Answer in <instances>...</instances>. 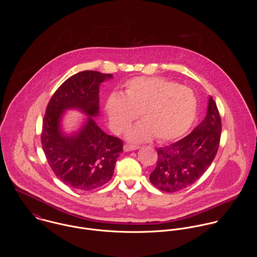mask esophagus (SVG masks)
Returning <instances> with one entry per match:
<instances>
[{"label":"esophagus","instance_id":"34e87169","mask_svg":"<svg viewBox=\"0 0 257 257\" xmlns=\"http://www.w3.org/2000/svg\"><path fill=\"white\" fill-rule=\"evenodd\" d=\"M139 148H140V147L134 146V145H124V147H123L124 151H133V150H137Z\"/></svg>","mask_w":257,"mask_h":257}]
</instances>
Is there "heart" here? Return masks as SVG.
I'll return each mask as SVG.
<instances>
[{"mask_svg": "<svg viewBox=\"0 0 257 257\" xmlns=\"http://www.w3.org/2000/svg\"><path fill=\"white\" fill-rule=\"evenodd\" d=\"M196 110L197 100L191 89L158 77L131 79L121 95H110L105 104L115 133L124 132L142 114L145 120L127 132V139L138 143L154 136L160 143L180 138L193 123Z\"/></svg>", "mask_w": 257, "mask_h": 257, "instance_id": "heart-1", "label": "heart"}]
</instances>
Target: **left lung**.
Segmentation results:
<instances>
[{"label":"left lung","instance_id":"left-lung-1","mask_svg":"<svg viewBox=\"0 0 257 257\" xmlns=\"http://www.w3.org/2000/svg\"><path fill=\"white\" fill-rule=\"evenodd\" d=\"M221 120L209 98L207 115L182 140L157 149L158 161L149 180L157 189L174 193L196 182L213 162L220 146Z\"/></svg>","mask_w":257,"mask_h":257}]
</instances>
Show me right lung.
I'll return each instance as SVG.
<instances>
[{
  "label": "right lung",
  "mask_w": 257,
  "mask_h": 257,
  "mask_svg": "<svg viewBox=\"0 0 257 257\" xmlns=\"http://www.w3.org/2000/svg\"><path fill=\"white\" fill-rule=\"evenodd\" d=\"M111 74L86 70L64 81L51 97L42 121L41 146L56 177L79 191L108 183L122 142L102 131L93 117L99 114V87ZM77 108L89 115L77 134L65 136L60 122L65 109Z\"/></svg>",
  "instance_id": "obj_1"
}]
</instances>
